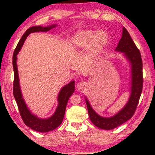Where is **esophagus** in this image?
<instances>
[{"mask_svg":"<svg viewBox=\"0 0 155 155\" xmlns=\"http://www.w3.org/2000/svg\"><path fill=\"white\" fill-rule=\"evenodd\" d=\"M85 85H86L85 83L84 82H80V83H77V88L78 89V90H83V88L85 87Z\"/></svg>","mask_w":155,"mask_h":155,"instance_id":"34e87169","label":"esophagus"}]
</instances>
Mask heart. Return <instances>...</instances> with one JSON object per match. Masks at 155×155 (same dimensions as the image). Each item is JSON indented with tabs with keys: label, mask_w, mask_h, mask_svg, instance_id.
Returning <instances> with one entry per match:
<instances>
[{
	"label": "heart",
	"mask_w": 155,
	"mask_h": 155,
	"mask_svg": "<svg viewBox=\"0 0 155 155\" xmlns=\"http://www.w3.org/2000/svg\"><path fill=\"white\" fill-rule=\"evenodd\" d=\"M108 40L107 34L104 31L96 33L91 30H85L78 32L73 38V44L76 47L84 48L90 44V51L91 54H96L103 48Z\"/></svg>",
	"instance_id": "obj_1"
}]
</instances>
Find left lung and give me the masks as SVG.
Wrapping results in <instances>:
<instances>
[{"instance_id":"1","label":"left lung","mask_w":155,"mask_h":155,"mask_svg":"<svg viewBox=\"0 0 155 155\" xmlns=\"http://www.w3.org/2000/svg\"><path fill=\"white\" fill-rule=\"evenodd\" d=\"M115 51L123 52L131 65L130 95L127 104L114 116L104 117L97 114L91 108L87 99L85 98L91 122L96 127L104 130L114 129L132 117L137 108L143 87V64L140 52L124 27H123L122 38Z\"/></svg>"}]
</instances>
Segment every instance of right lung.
I'll use <instances>...</instances> for the list:
<instances>
[{
    "mask_svg": "<svg viewBox=\"0 0 155 155\" xmlns=\"http://www.w3.org/2000/svg\"><path fill=\"white\" fill-rule=\"evenodd\" d=\"M56 25H51L48 27H43L41 26H35V27H30L26 31V32L22 35V38L18 42L13 54V67H14V85H13V91H14V96L18 104V109H19L21 117L25 122V124L38 132L46 133L55 129L61 124L64 119L65 107H66L68 100L70 96L74 93L75 87L74 81H72L68 85H65L59 91L58 95V106H57L54 114L51 117L46 119H41L38 117L31 113L26 104L24 99L22 98V92H21L20 86L19 83V77H18V72L17 68V54L20 51L21 48L24 44L27 37L31 33L35 32H46L51 30V28L56 27Z\"/></svg>",
    "mask_w": 155,
    "mask_h": 155,
    "instance_id": "obj_1",
    "label": "right lung"
}]
</instances>
